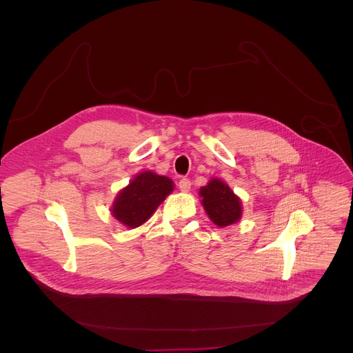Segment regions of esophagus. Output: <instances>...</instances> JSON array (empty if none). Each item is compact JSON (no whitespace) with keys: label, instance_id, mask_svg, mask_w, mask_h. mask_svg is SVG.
I'll return each mask as SVG.
<instances>
[{"label":"esophagus","instance_id":"obj_1","mask_svg":"<svg viewBox=\"0 0 353 353\" xmlns=\"http://www.w3.org/2000/svg\"><path fill=\"white\" fill-rule=\"evenodd\" d=\"M179 189H181V192H183V193H188L189 190H190V188H192V182L189 181V179H186V178H183V179H181L179 181Z\"/></svg>","mask_w":353,"mask_h":353}]
</instances>
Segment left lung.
Here are the masks:
<instances>
[{
    "mask_svg": "<svg viewBox=\"0 0 353 353\" xmlns=\"http://www.w3.org/2000/svg\"><path fill=\"white\" fill-rule=\"evenodd\" d=\"M201 203L208 217L220 228L235 224L242 217L241 199L219 178H212L200 189Z\"/></svg>",
    "mask_w": 353,
    "mask_h": 353,
    "instance_id": "left-lung-1",
    "label": "left lung"
}]
</instances>
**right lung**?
Here are the masks:
<instances>
[{
  "mask_svg": "<svg viewBox=\"0 0 353 353\" xmlns=\"http://www.w3.org/2000/svg\"><path fill=\"white\" fill-rule=\"evenodd\" d=\"M172 190V179L150 170L139 172L115 197L111 214L128 228L140 227Z\"/></svg>",
  "mask_w": 353,
  "mask_h": 353,
  "instance_id": "add662e5",
  "label": "right lung"
}]
</instances>
